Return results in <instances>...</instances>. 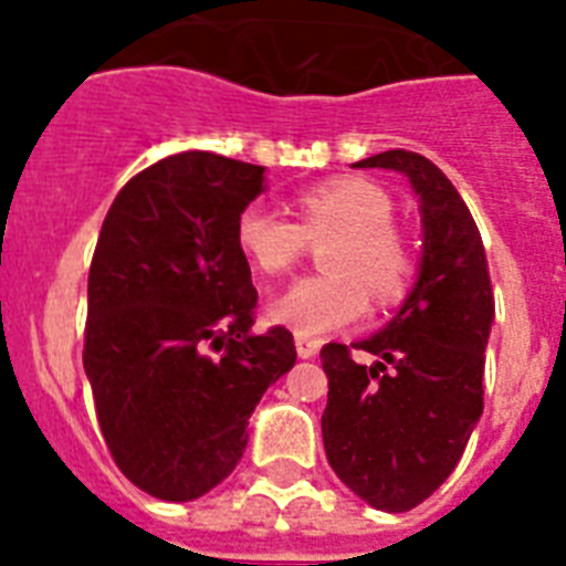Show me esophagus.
<instances>
[{"instance_id":"34e87169","label":"esophagus","mask_w":566,"mask_h":566,"mask_svg":"<svg viewBox=\"0 0 566 566\" xmlns=\"http://www.w3.org/2000/svg\"><path fill=\"white\" fill-rule=\"evenodd\" d=\"M317 353H319V340L296 335V355H300V358H314Z\"/></svg>"}]
</instances>
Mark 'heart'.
<instances>
[{
	"instance_id": "obj_1",
	"label": "heart",
	"mask_w": 566,
	"mask_h": 566,
	"mask_svg": "<svg viewBox=\"0 0 566 566\" xmlns=\"http://www.w3.org/2000/svg\"><path fill=\"white\" fill-rule=\"evenodd\" d=\"M323 249L328 273L302 279L279 296L270 317L302 337H319L364 317L367 300L390 308L408 296L417 258L394 222V199L361 176H337L296 193V220L249 205L234 222V240L249 264L264 275H287L308 243Z\"/></svg>"
}]
</instances>
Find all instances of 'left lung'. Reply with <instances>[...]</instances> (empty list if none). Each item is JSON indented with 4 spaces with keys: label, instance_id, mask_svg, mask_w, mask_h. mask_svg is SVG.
<instances>
[{
    "label": "left lung",
    "instance_id": "left-lung-1",
    "mask_svg": "<svg viewBox=\"0 0 566 566\" xmlns=\"http://www.w3.org/2000/svg\"><path fill=\"white\" fill-rule=\"evenodd\" d=\"M353 167L408 176L420 196L422 266L385 332L319 349L328 376L323 443L349 491L399 514L429 500L464 455L484 408V346L496 305L473 213L429 158L390 149ZM353 348L379 361L355 363Z\"/></svg>",
    "mask_w": 566,
    "mask_h": 566
}]
</instances>
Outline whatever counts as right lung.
I'll return each mask as SVG.
<instances>
[{
	"label": "right lung",
	"instance_id": "1",
	"mask_svg": "<svg viewBox=\"0 0 566 566\" xmlns=\"http://www.w3.org/2000/svg\"><path fill=\"white\" fill-rule=\"evenodd\" d=\"M264 167L181 153L123 185L87 275L84 373L114 464L149 496L188 502L238 467L258 399L296 361L255 326L234 240Z\"/></svg>",
	"mask_w": 566,
	"mask_h": 566
}]
</instances>
